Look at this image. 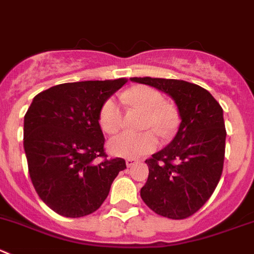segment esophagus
<instances>
[{
	"mask_svg": "<svg viewBox=\"0 0 254 254\" xmlns=\"http://www.w3.org/2000/svg\"><path fill=\"white\" fill-rule=\"evenodd\" d=\"M138 163H139L138 159H131V158H127V167L131 168V167H134L135 164H138Z\"/></svg>",
	"mask_w": 254,
	"mask_h": 254,
	"instance_id": "esophagus-1",
	"label": "esophagus"
}]
</instances>
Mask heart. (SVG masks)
<instances>
[{"label":"heart","mask_w":254,"mask_h":254,"mask_svg":"<svg viewBox=\"0 0 254 254\" xmlns=\"http://www.w3.org/2000/svg\"><path fill=\"white\" fill-rule=\"evenodd\" d=\"M123 103L138 105L149 111L146 127H153L162 135H167L177 125V115L173 109L164 105V99L159 91L149 86H138L120 95ZM101 129L114 134L123 125V111L119 103L110 98L103 104L99 114ZM158 146V136L153 130L144 132L124 131L109 141V150L118 156L140 158L154 151Z\"/></svg>","instance_id":"obj_1"}]
</instances>
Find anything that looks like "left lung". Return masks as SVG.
Instances as JSON below:
<instances>
[{
    "label": "left lung",
    "mask_w": 254,
    "mask_h": 254,
    "mask_svg": "<svg viewBox=\"0 0 254 254\" xmlns=\"http://www.w3.org/2000/svg\"><path fill=\"white\" fill-rule=\"evenodd\" d=\"M131 81L169 95L182 119L169 145L145 160L149 177L141 199L163 217H190L210 198L223 172V109L209 91L191 82L158 77H131Z\"/></svg>",
    "instance_id": "obj_1"
}]
</instances>
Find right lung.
Instances as JSON below:
<instances>
[{
    "mask_svg": "<svg viewBox=\"0 0 254 254\" xmlns=\"http://www.w3.org/2000/svg\"><path fill=\"white\" fill-rule=\"evenodd\" d=\"M127 81L60 84L31 103L23 122L28 173L42 202L58 214L80 218L98 210L127 168L122 158L106 159L99 124L103 104Z\"/></svg>",
    "mask_w": 254,
    "mask_h": 254,
    "instance_id": "add662e5",
    "label": "right lung"
}]
</instances>
